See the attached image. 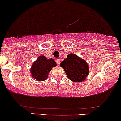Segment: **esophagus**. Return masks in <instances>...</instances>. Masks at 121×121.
Segmentation results:
<instances>
[{
	"label": "esophagus",
	"mask_w": 121,
	"mask_h": 121,
	"mask_svg": "<svg viewBox=\"0 0 121 121\" xmlns=\"http://www.w3.org/2000/svg\"><path fill=\"white\" fill-rule=\"evenodd\" d=\"M60 62H61L60 59H56V62L57 64H58V65L60 64Z\"/></svg>",
	"instance_id": "obj_1"
}]
</instances>
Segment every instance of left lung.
I'll list each match as a JSON object with an SVG mask.
<instances>
[{"instance_id":"left-lung-1","label":"left lung","mask_w":121,"mask_h":121,"mask_svg":"<svg viewBox=\"0 0 121 121\" xmlns=\"http://www.w3.org/2000/svg\"><path fill=\"white\" fill-rule=\"evenodd\" d=\"M68 78L74 82H83L88 74V65L75 53H70L60 63Z\"/></svg>"}]
</instances>
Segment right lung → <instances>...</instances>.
<instances>
[{"label": "right lung", "mask_w": 121, "mask_h": 121, "mask_svg": "<svg viewBox=\"0 0 121 121\" xmlns=\"http://www.w3.org/2000/svg\"><path fill=\"white\" fill-rule=\"evenodd\" d=\"M56 66V63L53 59H47L45 56H40L34 62L31 73L34 79L42 82L48 78L49 72Z\"/></svg>", "instance_id": "add662e5"}]
</instances>
